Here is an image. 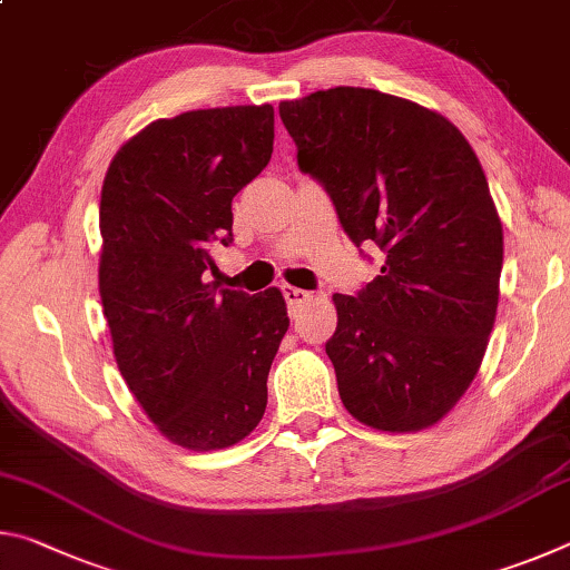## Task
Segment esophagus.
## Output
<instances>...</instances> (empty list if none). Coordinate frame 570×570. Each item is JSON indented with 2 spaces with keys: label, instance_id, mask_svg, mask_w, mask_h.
Instances as JSON below:
<instances>
[{
  "label": "esophagus",
  "instance_id": "obj_1",
  "mask_svg": "<svg viewBox=\"0 0 570 570\" xmlns=\"http://www.w3.org/2000/svg\"><path fill=\"white\" fill-rule=\"evenodd\" d=\"M282 294L288 304V312H292L294 316L302 312V306L308 302V298H312V294L304 292V288H296V286H282Z\"/></svg>",
  "mask_w": 570,
  "mask_h": 570
}]
</instances>
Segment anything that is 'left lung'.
Masks as SVG:
<instances>
[{
    "mask_svg": "<svg viewBox=\"0 0 570 570\" xmlns=\"http://www.w3.org/2000/svg\"><path fill=\"white\" fill-rule=\"evenodd\" d=\"M278 115L344 234L384 256L374 282L334 294L344 407L377 430L430 428L470 387L498 312L503 226L480 160L442 115L380 90H320Z\"/></svg>",
    "mask_w": 570,
    "mask_h": 570,
    "instance_id": "left-lung-1",
    "label": "left lung"
}]
</instances>
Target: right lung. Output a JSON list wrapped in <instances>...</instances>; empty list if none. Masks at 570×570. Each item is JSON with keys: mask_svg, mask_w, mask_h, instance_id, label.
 <instances>
[{"mask_svg": "<svg viewBox=\"0 0 570 570\" xmlns=\"http://www.w3.org/2000/svg\"><path fill=\"white\" fill-rule=\"evenodd\" d=\"M272 153V105L190 110L125 142L102 183L100 298L115 360L180 448H228L264 417L284 296L216 292L204 274L210 244H234L230 200Z\"/></svg>", "mask_w": 570, "mask_h": 570, "instance_id": "add662e5", "label": "right lung"}]
</instances>
